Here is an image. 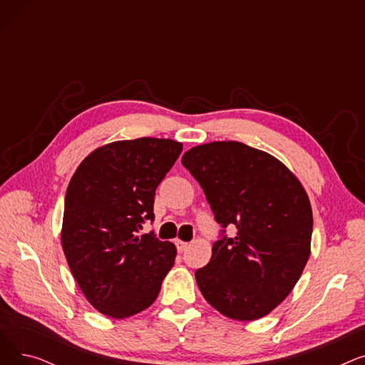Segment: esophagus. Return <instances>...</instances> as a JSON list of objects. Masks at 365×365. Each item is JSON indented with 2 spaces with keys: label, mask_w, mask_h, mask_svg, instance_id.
<instances>
[{
  "label": "esophagus",
  "mask_w": 365,
  "mask_h": 365,
  "mask_svg": "<svg viewBox=\"0 0 365 365\" xmlns=\"http://www.w3.org/2000/svg\"><path fill=\"white\" fill-rule=\"evenodd\" d=\"M176 247H178V252L179 253H183L186 248H187V245H189V242H185V241H180V240H176Z\"/></svg>",
  "instance_id": "1"
}]
</instances>
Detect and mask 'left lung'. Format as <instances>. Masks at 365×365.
Wrapping results in <instances>:
<instances>
[{
	"label": "left lung",
	"mask_w": 365,
	"mask_h": 365,
	"mask_svg": "<svg viewBox=\"0 0 365 365\" xmlns=\"http://www.w3.org/2000/svg\"><path fill=\"white\" fill-rule=\"evenodd\" d=\"M182 164L223 227L195 272L204 299L227 318L259 319L290 294L311 255L312 208L299 179L275 157L240 142L189 149ZM235 225L237 237L224 229Z\"/></svg>",
	"instance_id": "obj_1"
}]
</instances>
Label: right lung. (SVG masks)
<instances>
[{"label":"right lung","instance_id":"add662e5","mask_svg":"<svg viewBox=\"0 0 365 365\" xmlns=\"http://www.w3.org/2000/svg\"><path fill=\"white\" fill-rule=\"evenodd\" d=\"M182 149L171 139L113 142L93 150L68 185L63 253L86 299L106 317L149 308L175 264V244L136 232L155 219L157 186Z\"/></svg>","mask_w":365,"mask_h":365}]
</instances>
